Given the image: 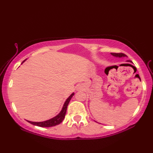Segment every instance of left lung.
Returning a JSON list of instances; mask_svg holds the SVG:
<instances>
[{
  "label": "left lung",
  "mask_w": 153,
  "mask_h": 153,
  "mask_svg": "<svg viewBox=\"0 0 153 153\" xmlns=\"http://www.w3.org/2000/svg\"><path fill=\"white\" fill-rule=\"evenodd\" d=\"M111 55L113 56H115V57H124V56H126L125 54L123 53H111ZM128 62H130V63H132L131 61H128Z\"/></svg>",
  "instance_id": "obj_1"
}]
</instances>
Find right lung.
<instances>
[{
    "instance_id": "obj_1",
    "label": "right lung",
    "mask_w": 153,
    "mask_h": 153,
    "mask_svg": "<svg viewBox=\"0 0 153 153\" xmlns=\"http://www.w3.org/2000/svg\"><path fill=\"white\" fill-rule=\"evenodd\" d=\"M26 59L22 62V63H24ZM74 95V93L73 92L72 94L69 96V97L67 98V100L65 102L64 105L63 106V108L61 111V112L59 113L57 115H56L55 117H54L53 118L50 119V120H48L45 121H40V122H34V121H27L28 122L30 123L31 124H33L34 126H37L39 127H42V128H48V127H53V126H55L56 125H59V123H61L63 120H64L65 116L66 114V111H67V106H68V104L70 100L71 99V98L73 97V96Z\"/></svg>"
}]
</instances>
